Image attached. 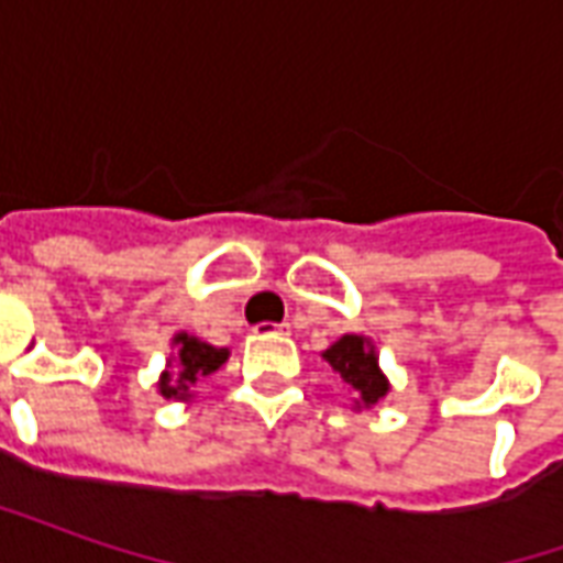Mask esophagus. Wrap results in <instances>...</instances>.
<instances>
[{
	"instance_id": "obj_1",
	"label": "esophagus",
	"mask_w": 563,
	"mask_h": 563,
	"mask_svg": "<svg viewBox=\"0 0 563 563\" xmlns=\"http://www.w3.org/2000/svg\"><path fill=\"white\" fill-rule=\"evenodd\" d=\"M286 331V325H277V322H258L256 329H253V334L256 338H274V334H283Z\"/></svg>"
}]
</instances>
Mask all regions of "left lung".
<instances>
[{"mask_svg": "<svg viewBox=\"0 0 563 563\" xmlns=\"http://www.w3.org/2000/svg\"><path fill=\"white\" fill-rule=\"evenodd\" d=\"M322 358L341 377L343 386H350V389L362 395L365 407L377 404L389 391V383L379 374L374 346L365 338H358V334H343L341 341L331 343L329 350L322 353Z\"/></svg>", "mask_w": 563, "mask_h": 563, "instance_id": "1", "label": "left lung"}]
</instances>
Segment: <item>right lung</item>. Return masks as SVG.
Returning a JSON list of instances; mask_svg holds the SVG:
<instances>
[{
	"label": "right lung",
	"mask_w": 563,
	"mask_h": 563,
	"mask_svg": "<svg viewBox=\"0 0 563 563\" xmlns=\"http://www.w3.org/2000/svg\"><path fill=\"white\" fill-rule=\"evenodd\" d=\"M174 343H177V358H174L177 365H174V371L162 374L159 391L165 398H189L192 386L201 383L208 374H213L229 358V350H217V346L201 343L189 334H177Z\"/></svg>",
	"instance_id": "1"
}]
</instances>
